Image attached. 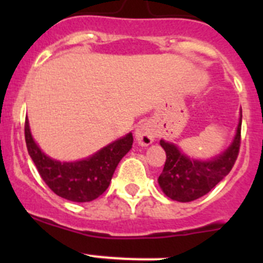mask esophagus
I'll list each match as a JSON object with an SVG mask.
<instances>
[{
  "label": "esophagus",
  "instance_id": "esophagus-1",
  "mask_svg": "<svg viewBox=\"0 0 263 263\" xmlns=\"http://www.w3.org/2000/svg\"><path fill=\"white\" fill-rule=\"evenodd\" d=\"M135 139L137 144L141 146H148L155 140V131L150 122H142L136 127L135 131Z\"/></svg>",
  "mask_w": 263,
  "mask_h": 263
}]
</instances>
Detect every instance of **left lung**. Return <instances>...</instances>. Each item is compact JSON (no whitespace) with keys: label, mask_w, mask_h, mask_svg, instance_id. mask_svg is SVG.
Wrapping results in <instances>:
<instances>
[{"label":"left lung","mask_w":263,"mask_h":263,"mask_svg":"<svg viewBox=\"0 0 263 263\" xmlns=\"http://www.w3.org/2000/svg\"><path fill=\"white\" fill-rule=\"evenodd\" d=\"M242 110L237 134L232 145L210 160H196L188 158L172 142L160 140L165 150L166 160L159 176V185L169 198L179 202H191L202 197L229 174L239 154Z\"/></svg>","instance_id":"8db88e82"}]
</instances>
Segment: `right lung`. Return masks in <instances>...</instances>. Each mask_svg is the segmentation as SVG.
Segmentation results:
<instances>
[{
    "label": "right lung",
    "instance_id": "right-lung-1",
    "mask_svg": "<svg viewBox=\"0 0 263 263\" xmlns=\"http://www.w3.org/2000/svg\"><path fill=\"white\" fill-rule=\"evenodd\" d=\"M25 141L42 179L60 197L73 202H89L105 192L121 159L131 150L134 136L126 135L87 159L61 163L47 156L33 140L25 119Z\"/></svg>",
    "mask_w": 263,
    "mask_h": 263
}]
</instances>
